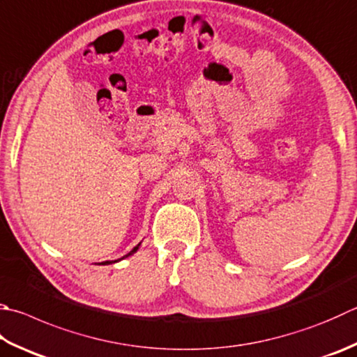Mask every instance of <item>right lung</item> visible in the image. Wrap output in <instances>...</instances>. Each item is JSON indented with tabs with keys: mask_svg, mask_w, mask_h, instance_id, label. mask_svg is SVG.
Returning a JSON list of instances; mask_svg holds the SVG:
<instances>
[{
	"mask_svg": "<svg viewBox=\"0 0 357 357\" xmlns=\"http://www.w3.org/2000/svg\"><path fill=\"white\" fill-rule=\"evenodd\" d=\"M139 245H141V242H139V244H138L137 247H133V248H132V250H130L129 253H127V255H126V257H123V258H119V259H116V261H104V262H100V264H104V266H105V264H112V262H118V261H121V259H124V258H127V257H130V255H133V253H135V252L138 250V248H139Z\"/></svg>",
	"mask_w": 357,
	"mask_h": 357,
	"instance_id": "add662e5",
	"label": "right lung"
}]
</instances>
